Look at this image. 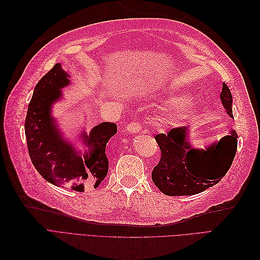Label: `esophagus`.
<instances>
[{
    "instance_id": "1",
    "label": "esophagus",
    "mask_w": 260,
    "mask_h": 260,
    "mask_svg": "<svg viewBox=\"0 0 260 260\" xmlns=\"http://www.w3.org/2000/svg\"><path fill=\"white\" fill-rule=\"evenodd\" d=\"M140 129H141V125L139 122H131L124 128V131L130 132V133H139Z\"/></svg>"
}]
</instances>
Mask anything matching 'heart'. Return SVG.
<instances>
[{
  "mask_svg": "<svg viewBox=\"0 0 260 260\" xmlns=\"http://www.w3.org/2000/svg\"><path fill=\"white\" fill-rule=\"evenodd\" d=\"M191 96L187 94H177L167 99V103L171 106H178L174 111L160 114L156 118V124L165 128H177L184 125L200 113L198 104L187 103Z\"/></svg>",
  "mask_w": 260,
  "mask_h": 260,
  "instance_id": "b5f03b06",
  "label": "heart"
}]
</instances>
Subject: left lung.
I'll list each match as a JSON object with an SVG mask.
<instances>
[{"label":"left lung","instance_id":"obj_1","mask_svg":"<svg viewBox=\"0 0 260 260\" xmlns=\"http://www.w3.org/2000/svg\"><path fill=\"white\" fill-rule=\"evenodd\" d=\"M220 101L231 118L232 95L223 83ZM190 129H171L167 135L155 137L161 158L152 171V180L159 191L169 196L195 195L217 184L231 167L238 147V133L229 129V135L211 143L205 149L191 144Z\"/></svg>","mask_w":260,"mask_h":260}]
</instances>
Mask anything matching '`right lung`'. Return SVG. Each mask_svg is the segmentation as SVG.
<instances>
[{
    "mask_svg": "<svg viewBox=\"0 0 260 260\" xmlns=\"http://www.w3.org/2000/svg\"><path fill=\"white\" fill-rule=\"evenodd\" d=\"M69 78L60 64H55L37 83L28 106L25 133L30 159L39 174L54 185L82 192L85 185L98 187L106 177V144L117 133V125L102 122L89 133L84 128L78 136L83 149L69 142L52 116L53 105L62 99L61 89L70 84Z\"/></svg>",
    "mask_w": 260,
    "mask_h": 260,
    "instance_id": "obj_1",
    "label": "right lung"
}]
</instances>
